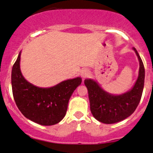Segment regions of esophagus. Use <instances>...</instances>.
I'll list each match as a JSON object with an SVG mask.
<instances>
[{"label":"esophagus","instance_id":"34e87169","mask_svg":"<svg viewBox=\"0 0 153 153\" xmlns=\"http://www.w3.org/2000/svg\"><path fill=\"white\" fill-rule=\"evenodd\" d=\"M88 75H89V71H88V70H87V69L83 70V71H82L81 73H80V76H81L82 78H86Z\"/></svg>","mask_w":153,"mask_h":153}]
</instances>
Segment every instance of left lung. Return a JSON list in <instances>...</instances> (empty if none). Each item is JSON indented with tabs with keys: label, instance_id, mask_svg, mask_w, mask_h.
<instances>
[{
	"label": "left lung",
	"instance_id": "1",
	"mask_svg": "<svg viewBox=\"0 0 153 153\" xmlns=\"http://www.w3.org/2000/svg\"><path fill=\"white\" fill-rule=\"evenodd\" d=\"M140 62L138 78L129 91L122 94L114 95L106 92L96 80H84L88 91L90 108L94 118L104 124H114L127 119L137 107L144 88L145 68L141 57L134 47Z\"/></svg>",
	"mask_w": 153,
	"mask_h": 153
}]
</instances>
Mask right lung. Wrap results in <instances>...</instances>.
I'll use <instances>...</instances> for the list:
<instances>
[{"label": "right lung", "instance_id": "add662e5", "mask_svg": "<svg viewBox=\"0 0 153 153\" xmlns=\"http://www.w3.org/2000/svg\"><path fill=\"white\" fill-rule=\"evenodd\" d=\"M21 52L11 72L12 91L17 107L26 118L39 124H57L65 116L69 100L81 84V78L68 79L50 88L36 86L23 76L20 69Z\"/></svg>", "mask_w": 153, "mask_h": 153}]
</instances>
